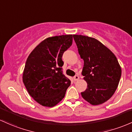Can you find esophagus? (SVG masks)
Here are the masks:
<instances>
[{"label": "esophagus", "mask_w": 132, "mask_h": 132, "mask_svg": "<svg viewBox=\"0 0 132 132\" xmlns=\"http://www.w3.org/2000/svg\"><path fill=\"white\" fill-rule=\"evenodd\" d=\"M79 79V77L78 76V75H76V76H74V80L75 81H78Z\"/></svg>", "instance_id": "obj_1"}]
</instances>
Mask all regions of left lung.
<instances>
[{"label":"left lung","mask_w":132,"mask_h":132,"mask_svg":"<svg viewBox=\"0 0 132 132\" xmlns=\"http://www.w3.org/2000/svg\"><path fill=\"white\" fill-rule=\"evenodd\" d=\"M78 53L84 61L82 75L88 84L81 92L84 99L93 105L110 99L118 87L121 69L115 54L99 40L82 35H73Z\"/></svg>","instance_id":"left-lung-1"}]
</instances>
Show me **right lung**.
Masks as SVG:
<instances>
[{
  "mask_svg": "<svg viewBox=\"0 0 132 132\" xmlns=\"http://www.w3.org/2000/svg\"><path fill=\"white\" fill-rule=\"evenodd\" d=\"M73 35L48 37L27 57L22 80L29 94L44 106L53 107L65 96L71 81L63 74V53L72 45Z\"/></svg>",
  "mask_w": 132,
  "mask_h": 132,
  "instance_id": "add662e5",
  "label": "right lung"
}]
</instances>
